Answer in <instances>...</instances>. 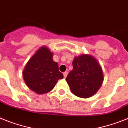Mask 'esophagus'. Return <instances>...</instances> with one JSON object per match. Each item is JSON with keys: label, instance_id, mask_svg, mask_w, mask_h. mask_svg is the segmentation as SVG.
Here are the masks:
<instances>
[{"label": "esophagus", "instance_id": "obj_1", "mask_svg": "<svg viewBox=\"0 0 128 128\" xmlns=\"http://www.w3.org/2000/svg\"><path fill=\"white\" fill-rule=\"evenodd\" d=\"M68 72H64V73H63V75H64V78H66V77H67V76H68Z\"/></svg>", "mask_w": 128, "mask_h": 128}]
</instances>
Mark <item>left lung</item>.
<instances>
[{
	"instance_id": "1",
	"label": "left lung",
	"mask_w": 128,
	"mask_h": 128,
	"mask_svg": "<svg viewBox=\"0 0 128 128\" xmlns=\"http://www.w3.org/2000/svg\"><path fill=\"white\" fill-rule=\"evenodd\" d=\"M72 64L73 70L66 79L71 91L79 98L91 97L104 81L102 67L97 60L89 54L76 56Z\"/></svg>"
}]
</instances>
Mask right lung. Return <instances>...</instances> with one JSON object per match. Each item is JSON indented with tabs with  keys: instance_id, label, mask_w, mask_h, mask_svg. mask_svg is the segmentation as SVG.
I'll use <instances>...</instances> for the list:
<instances>
[{
	"instance_id": "1",
	"label": "right lung",
	"mask_w": 128,
	"mask_h": 128,
	"mask_svg": "<svg viewBox=\"0 0 128 128\" xmlns=\"http://www.w3.org/2000/svg\"><path fill=\"white\" fill-rule=\"evenodd\" d=\"M52 52L43 46L30 58L26 64L22 77L27 86L38 94L52 90L63 74L58 70L57 62L52 60Z\"/></svg>"
}]
</instances>
